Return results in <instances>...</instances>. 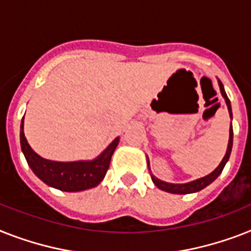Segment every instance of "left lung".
<instances>
[{"label": "left lung", "mask_w": 251, "mask_h": 251, "mask_svg": "<svg viewBox=\"0 0 251 251\" xmlns=\"http://www.w3.org/2000/svg\"><path fill=\"white\" fill-rule=\"evenodd\" d=\"M218 83H219V89H221V93L225 98L226 103H227L228 107V112H229V116H231L232 119V108H231V101L228 99L227 94L225 91V86H223V83L218 79ZM232 144H233V129H232V122H231V129H229V140H228V147H227V152H226L225 157L222 160V162L218 165V168L214 170L213 173H210L206 176H202V178L196 179V180H192V182L188 183H183V184H174V183H168L164 182V180H160L158 178H156L154 175L151 174V178H152V182L156 184V187H158L160 189L165 191V192L169 193H176V195H187V193H193V192H199L201 189H203L205 187L213 183L215 179L221 175V173L223 172V169H225L226 164H227L228 158L231 156V151H232ZM147 164H148V169L151 170L150 168V160L147 157Z\"/></svg>", "instance_id": "8db88e82"}]
</instances>
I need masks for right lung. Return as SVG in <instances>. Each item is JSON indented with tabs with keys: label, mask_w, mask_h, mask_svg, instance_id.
<instances>
[{
	"label": "right lung",
	"mask_w": 251,
	"mask_h": 251,
	"mask_svg": "<svg viewBox=\"0 0 251 251\" xmlns=\"http://www.w3.org/2000/svg\"><path fill=\"white\" fill-rule=\"evenodd\" d=\"M23 129L24 117L20 124V146L32 172L48 185L66 192H78L97 187L105 176L112 154L120 142V138L117 136L94 160L59 162L38 156L26 142Z\"/></svg>",
	"instance_id": "obj_1"
}]
</instances>
